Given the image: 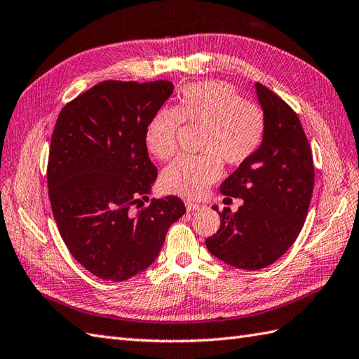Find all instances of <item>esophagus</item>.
<instances>
[{"mask_svg":"<svg viewBox=\"0 0 359 359\" xmlns=\"http://www.w3.org/2000/svg\"><path fill=\"white\" fill-rule=\"evenodd\" d=\"M202 208H203V205H200V203L187 202V210L188 211H198V210H202Z\"/></svg>","mask_w":359,"mask_h":359,"instance_id":"34e87169","label":"esophagus"}]
</instances>
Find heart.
<instances>
[{
  "instance_id": "obj_1",
  "label": "heart",
  "mask_w": 359,
  "mask_h": 359,
  "mask_svg": "<svg viewBox=\"0 0 359 359\" xmlns=\"http://www.w3.org/2000/svg\"><path fill=\"white\" fill-rule=\"evenodd\" d=\"M180 123L205 127L200 149L205 156H180L162 172L166 193L197 198L220 177L222 161L241 165L260 148L266 121L260 107L243 101L228 82L208 81L182 90L174 108H162L145 131L148 151L166 161L177 149Z\"/></svg>"
}]
</instances>
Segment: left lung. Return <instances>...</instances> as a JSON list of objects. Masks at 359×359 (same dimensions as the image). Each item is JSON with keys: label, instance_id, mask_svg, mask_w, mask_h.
<instances>
[{"label": "left lung", "instance_id": "left-lung-1", "mask_svg": "<svg viewBox=\"0 0 359 359\" xmlns=\"http://www.w3.org/2000/svg\"><path fill=\"white\" fill-rule=\"evenodd\" d=\"M266 128L260 148L222 183V194L243 198L237 212L224 208L206 248L234 268L257 271L294 245L309 210L315 170L297 113L268 87L255 84ZM215 211L217 206H212Z\"/></svg>", "mask_w": 359, "mask_h": 359}]
</instances>
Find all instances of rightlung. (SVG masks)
<instances>
[{
	"instance_id": "right-lung-1",
	"label": "right lung",
	"mask_w": 359,
	"mask_h": 359,
	"mask_svg": "<svg viewBox=\"0 0 359 359\" xmlns=\"http://www.w3.org/2000/svg\"><path fill=\"white\" fill-rule=\"evenodd\" d=\"M172 90L170 81H104L57 116L47 165L50 205L74 260L102 280L145 271L187 212L176 196L133 211L157 179L145 131Z\"/></svg>"
}]
</instances>
